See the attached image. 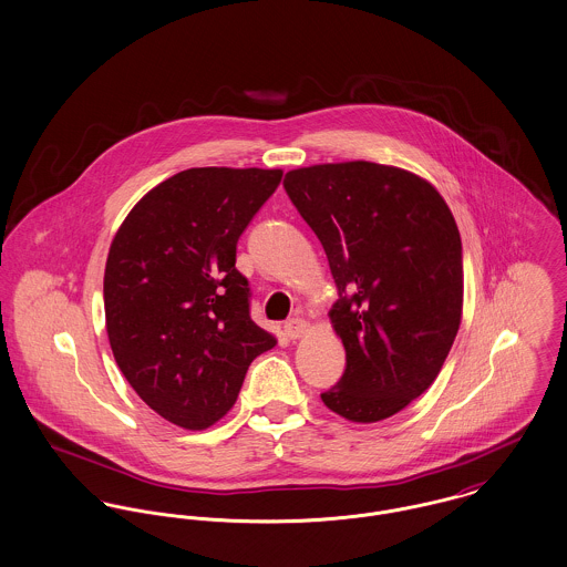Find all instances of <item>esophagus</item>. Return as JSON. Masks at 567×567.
<instances>
[{"label": "esophagus", "mask_w": 567, "mask_h": 567, "mask_svg": "<svg viewBox=\"0 0 567 567\" xmlns=\"http://www.w3.org/2000/svg\"><path fill=\"white\" fill-rule=\"evenodd\" d=\"M308 328H310V323L302 319V317H296V319H289L287 323H285V334L289 337V339H300V337H305L306 332H308Z\"/></svg>", "instance_id": "1"}]
</instances>
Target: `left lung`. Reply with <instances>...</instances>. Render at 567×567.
Instances as JSON below:
<instances>
[{
	"instance_id": "1",
	"label": "left lung",
	"mask_w": 567,
	"mask_h": 567,
	"mask_svg": "<svg viewBox=\"0 0 567 567\" xmlns=\"http://www.w3.org/2000/svg\"><path fill=\"white\" fill-rule=\"evenodd\" d=\"M285 189L339 291L328 315L348 367L321 401L351 423L384 421L434 384L460 330L455 218L427 178L362 159L289 171Z\"/></svg>"
}]
</instances>
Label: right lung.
<instances>
[{
    "label": "right lung",
    "mask_w": 567,
    "mask_h": 567,
    "mask_svg": "<svg viewBox=\"0 0 567 567\" xmlns=\"http://www.w3.org/2000/svg\"><path fill=\"white\" fill-rule=\"evenodd\" d=\"M282 171L189 168L144 194L116 230L103 276L114 358L140 399L200 432L235 405L276 337L250 319L237 241Z\"/></svg>",
    "instance_id": "right-lung-1"
}]
</instances>
